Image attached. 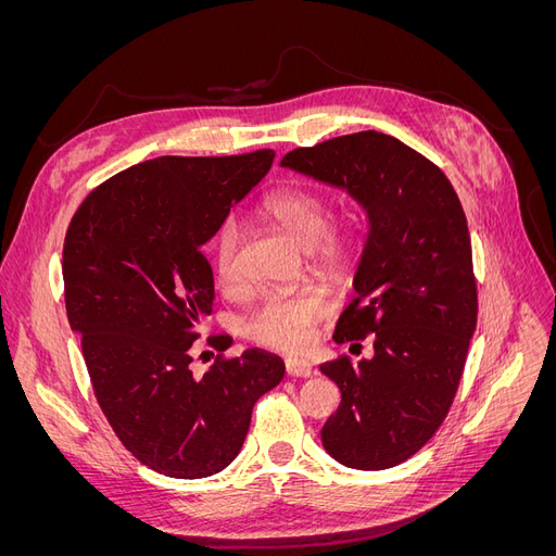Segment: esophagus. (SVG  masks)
Segmentation results:
<instances>
[{
	"instance_id": "obj_1",
	"label": "esophagus",
	"mask_w": 556,
	"mask_h": 556,
	"mask_svg": "<svg viewBox=\"0 0 556 556\" xmlns=\"http://www.w3.org/2000/svg\"><path fill=\"white\" fill-rule=\"evenodd\" d=\"M285 371L292 378H311L313 376V364L308 359H294L290 357L285 362Z\"/></svg>"
}]
</instances>
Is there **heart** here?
Masks as SVG:
<instances>
[{"instance_id": "heart-1", "label": "heart", "mask_w": 556, "mask_h": 556, "mask_svg": "<svg viewBox=\"0 0 556 556\" xmlns=\"http://www.w3.org/2000/svg\"><path fill=\"white\" fill-rule=\"evenodd\" d=\"M260 213L268 223L308 250L311 260L339 271L348 266L357 250V215L343 213L339 220L329 223L331 201L308 188H280L268 194ZM241 248V227L237 220H227L215 237L213 264L223 282L237 280V257ZM329 313V299L317 290H301L294 294H268L243 319V333L252 343L296 352L304 350L315 327Z\"/></svg>"}]
</instances>
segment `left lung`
Returning a JSON list of instances; mask_svg holds the SVG:
<instances>
[{
  "label": "left lung",
  "mask_w": 556,
  "mask_h": 556,
  "mask_svg": "<svg viewBox=\"0 0 556 556\" xmlns=\"http://www.w3.org/2000/svg\"><path fill=\"white\" fill-rule=\"evenodd\" d=\"M280 164L348 190L366 208L357 296L333 341L371 336L374 357L355 364L341 355L319 366L341 390L323 445L348 468H392L443 425L476 331L478 288L462 201L431 160L374 129L294 148Z\"/></svg>",
  "instance_id": "obj_1"
}]
</instances>
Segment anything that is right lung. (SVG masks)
Wrapping results in <instances>:
<instances>
[{
    "mask_svg": "<svg viewBox=\"0 0 556 556\" xmlns=\"http://www.w3.org/2000/svg\"><path fill=\"white\" fill-rule=\"evenodd\" d=\"M274 150L227 157H157L115 174L74 213L62 250L66 317L99 408L143 466L208 478L237 457L252 406L282 380L264 350L217 355L192 376L199 319L213 311L201 252L231 206L271 169ZM208 345L225 352L227 336Z\"/></svg>",
    "mask_w": 556,
    "mask_h": 556,
    "instance_id": "obj_1",
    "label": "right lung"
}]
</instances>
